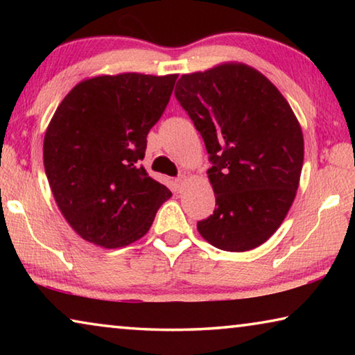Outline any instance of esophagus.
<instances>
[{
    "mask_svg": "<svg viewBox=\"0 0 355 355\" xmlns=\"http://www.w3.org/2000/svg\"><path fill=\"white\" fill-rule=\"evenodd\" d=\"M186 182H188V177H186V175H180V177H177V180H175V183H177L178 188H182V186H184Z\"/></svg>",
    "mask_w": 355,
    "mask_h": 355,
    "instance_id": "34e87169",
    "label": "esophagus"
}]
</instances>
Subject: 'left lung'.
Masks as SVG:
<instances>
[{
    "mask_svg": "<svg viewBox=\"0 0 355 355\" xmlns=\"http://www.w3.org/2000/svg\"><path fill=\"white\" fill-rule=\"evenodd\" d=\"M175 97L202 135L216 205L197 230L220 250L268 241L296 197L304 136L279 89L239 62L183 75Z\"/></svg>",
    "mask_w": 355,
    "mask_h": 355,
    "instance_id": "8db88e82",
    "label": "left lung"
}]
</instances>
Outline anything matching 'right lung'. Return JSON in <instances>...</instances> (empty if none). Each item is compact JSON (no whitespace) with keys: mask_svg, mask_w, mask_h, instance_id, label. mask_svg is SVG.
I'll list each match as a JSON object with an SVG mask.
<instances>
[{"mask_svg":"<svg viewBox=\"0 0 355 355\" xmlns=\"http://www.w3.org/2000/svg\"><path fill=\"white\" fill-rule=\"evenodd\" d=\"M178 75H101L78 83L44 139L45 173L70 227L116 249L137 241L172 192L139 164Z\"/></svg>","mask_w":355,"mask_h":355,"instance_id":"1","label":"right lung"}]
</instances>
